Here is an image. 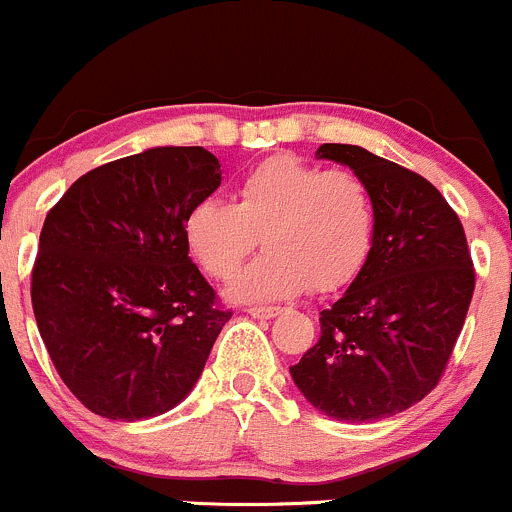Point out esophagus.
I'll return each mask as SVG.
<instances>
[{"instance_id":"1","label":"esophagus","mask_w":512,"mask_h":512,"mask_svg":"<svg viewBox=\"0 0 512 512\" xmlns=\"http://www.w3.org/2000/svg\"><path fill=\"white\" fill-rule=\"evenodd\" d=\"M247 314H250L252 319H272L277 317V314H282L280 307H250L247 309Z\"/></svg>"}]
</instances>
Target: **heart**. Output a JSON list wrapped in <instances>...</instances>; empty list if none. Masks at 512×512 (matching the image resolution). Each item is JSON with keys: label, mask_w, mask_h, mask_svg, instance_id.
Instances as JSON below:
<instances>
[{"label": "heart", "mask_w": 512, "mask_h": 512, "mask_svg": "<svg viewBox=\"0 0 512 512\" xmlns=\"http://www.w3.org/2000/svg\"><path fill=\"white\" fill-rule=\"evenodd\" d=\"M195 260L215 280H232L262 242L267 252L230 287L235 302H275L349 285L374 245V200L364 180L292 156L252 168L235 203L208 198L183 223Z\"/></svg>", "instance_id": "obj_1"}]
</instances>
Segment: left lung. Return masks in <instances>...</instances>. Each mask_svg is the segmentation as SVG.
<instances>
[{
    "instance_id": "obj_1",
    "label": "left lung",
    "mask_w": 512,
    "mask_h": 512,
    "mask_svg": "<svg viewBox=\"0 0 512 512\" xmlns=\"http://www.w3.org/2000/svg\"><path fill=\"white\" fill-rule=\"evenodd\" d=\"M314 156L364 180L376 232L352 285L319 312V342L289 374L324 416L381 421L418 404L446 369L476 287L466 232L414 170L347 143Z\"/></svg>"
}]
</instances>
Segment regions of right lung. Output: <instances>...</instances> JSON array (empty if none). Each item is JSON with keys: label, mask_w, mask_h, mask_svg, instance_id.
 Masks as SVG:
<instances>
[{"label": "right lung", "mask_w": 512, "mask_h": 512, "mask_svg": "<svg viewBox=\"0 0 512 512\" xmlns=\"http://www.w3.org/2000/svg\"><path fill=\"white\" fill-rule=\"evenodd\" d=\"M218 158L158 146L98 165L49 210L32 275L44 347L71 394L111 421L175 409L230 312L188 257L183 223L220 188Z\"/></svg>", "instance_id": "right-lung-1"}]
</instances>
